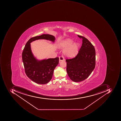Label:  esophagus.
<instances>
[{
	"label": "esophagus",
	"instance_id": "1",
	"mask_svg": "<svg viewBox=\"0 0 121 121\" xmlns=\"http://www.w3.org/2000/svg\"><path fill=\"white\" fill-rule=\"evenodd\" d=\"M64 57L63 56H61L59 57V61H64Z\"/></svg>",
	"mask_w": 121,
	"mask_h": 121
}]
</instances>
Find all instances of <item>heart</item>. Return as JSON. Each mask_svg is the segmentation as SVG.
I'll return each mask as SVG.
<instances>
[{
  "mask_svg": "<svg viewBox=\"0 0 121 121\" xmlns=\"http://www.w3.org/2000/svg\"><path fill=\"white\" fill-rule=\"evenodd\" d=\"M73 43L71 39H68L62 41L60 43V46L61 48H67L64 51V53L68 57H74L78 52L80 45L78 43Z\"/></svg>",
  "mask_w": 121,
  "mask_h": 121,
  "instance_id": "obj_1",
  "label": "heart"
}]
</instances>
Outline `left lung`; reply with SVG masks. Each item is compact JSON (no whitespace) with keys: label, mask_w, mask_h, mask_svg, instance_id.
I'll use <instances>...</instances> for the list:
<instances>
[{"label":"left lung","mask_w":121,"mask_h":121,"mask_svg":"<svg viewBox=\"0 0 121 121\" xmlns=\"http://www.w3.org/2000/svg\"><path fill=\"white\" fill-rule=\"evenodd\" d=\"M78 36L82 39V42L78 53L73 58L66 60L67 73L70 79L75 82L87 78L96 65V51L94 46L84 37Z\"/></svg>","instance_id":"obj_1"}]
</instances>
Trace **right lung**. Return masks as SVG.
<instances>
[{
  "label": "right lung",
  "mask_w": 121,
  "mask_h": 121,
  "mask_svg": "<svg viewBox=\"0 0 121 121\" xmlns=\"http://www.w3.org/2000/svg\"><path fill=\"white\" fill-rule=\"evenodd\" d=\"M39 39L55 41V37L52 35L43 34L30 38L27 41L22 53V60L26 76L33 82L38 84H44L51 80L56 67L59 64V58L39 61L34 57L30 43Z\"/></svg>",
  "instance_id": "right-lung-1"
}]
</instances>
